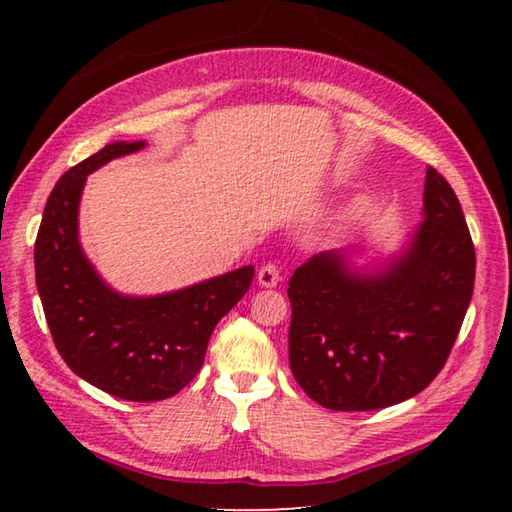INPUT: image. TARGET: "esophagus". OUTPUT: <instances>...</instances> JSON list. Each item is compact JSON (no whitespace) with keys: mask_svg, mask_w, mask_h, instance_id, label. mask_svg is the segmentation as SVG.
Listing matches in <instances>:
<instances>
[{"mask_svg":"<svg viewBox=\"0 0 512 512\" xmlns=\"http://www.w3.org/2000/svg\"><path fill=\"white\" fill-rule=\"evenodd\" d=\"M257 282L262 284V287H266V289L277 287V282H280V268H277L271 262L264 264L262 268H259V273H257Z\"/></svg>","mask_w":512,"mask_h":512,"instance_id":"obj_1","label":"esophagus"}]
</instances>
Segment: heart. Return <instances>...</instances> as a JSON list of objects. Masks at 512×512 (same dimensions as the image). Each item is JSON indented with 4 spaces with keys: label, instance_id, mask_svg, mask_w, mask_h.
<instances>
[{
    "label": "heart",
    "instance_id": "1",
    "mask_svg": "<svg viewBox=\"0 0 512 512\" xmlns=\"http://www.w3.org/2000/svg\"><path fill=\"white\" fill-rule=\"evenodd\" d=\"M363 212H366V203L359 201V203L350 205L348 210H345V212L339 216V219H341V223H352V221H357L359 216H363Z\"/></svg>",
    "mask_w": 512,
    "mask_h": 512
}]
</instances>
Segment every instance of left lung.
I'll return each instance as SVG.
<instances>
[{"label": "left lung", "mask_w": 512, "mask_h": 512, "mask_svg": "<svg viewBox=\"0 0 512 512\" xmlns=\"http://www.w3.org/2000/svg\"><path fill=\"white\" fill-rule=\"evenodd\" d=\"M422 203V223L386 264L357 266L352 250H325L291 275V372L325 409L409 400L452 352L474 291V244L454 189L433 167Z\"/></svg>", "instance_id": "left-lung-1"}]
</instances>
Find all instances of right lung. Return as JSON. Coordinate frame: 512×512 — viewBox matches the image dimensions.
Instances as JSON below:
<instances>
[{"instance_id": "obj_1", "label": "right lung", "mask_w": 512, "mask_h": 512, "mask_svg": "<svg viewBox=\"0 0 512 512\" xmlns=\"http://www.w3.org/2000/svg\"><path fill=\"white\" fill-rule=\"evenodd\" d=\"M146 142H112L58 180L36 239V284L56 350L74 375L128 402L176 395L201 370L219 320L244 298L255 268L210 277L160 296L110 289L79 241L85 180Z\"/></svg>"}]
</instances>
